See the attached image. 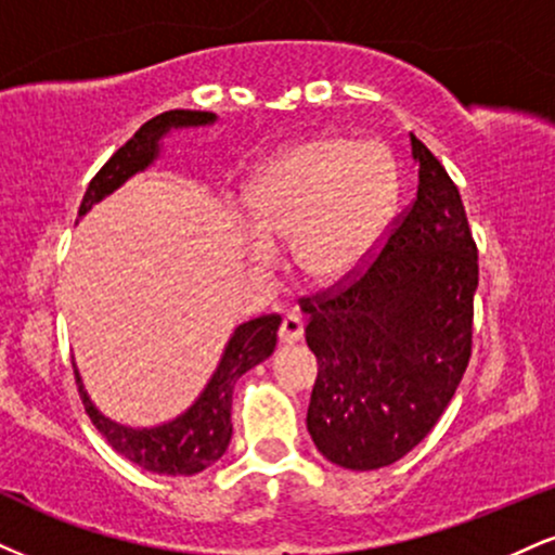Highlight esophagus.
<instances>
[{"label": "esophagus", "mask_w": 555, "mask_h": 555, "mask_svg": "<svg viewBox=\"0 0 555 555\" xmlns=\"http://www.w3.org/2000/svg\"><path fill=\"white\" fill-rule=\"evenodd\" d=\"M302 333H305V323H302V318H297V315H286L284 320H282V328H279V338H282V344H297L299 338H302Z\"/></svg>", "instance_id": "obj_1"}]
</instances>
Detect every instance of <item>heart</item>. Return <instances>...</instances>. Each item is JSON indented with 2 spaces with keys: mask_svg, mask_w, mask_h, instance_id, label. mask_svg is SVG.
Instances as JSON below:
<instances>
[{
  "mask_svg": "<svg viewBox=\"0 0 555 555\" xmlns=\"http://www.w3.org/2000/svg\"><path fill=\"white\" fill-rule=\"evenodd\" d=\"M400 170L385 144L351 137H312L273 155L248 191L260 237L248 258L266 266L271 245H295L305 282L333 289L351 282L375 258L396 219Z\"/></svg>",
  "mask_w": 555,
  "mask_h": 555,
  "instance_id": "heart-1",
  "label": "heart"
}]
</instances>
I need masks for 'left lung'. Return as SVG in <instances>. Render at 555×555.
Returning <instances> with one entry per match:
<instances>
[{
	"label": "left lung",
	"instance_id": "1",
	"mask_svg": "<svg viewBox=\"0 0 555 555\" xmlns=\"http://www.w3.org/2000/svg\"><path fill=\"white\" fill-rule=\"evenodd\" d=\"M416 202L383 253L338 295L307 299L318 357L307 431L346 470H377L439 422L470 359L478 250L465 206L437 157L411 133Z\"/></svg>",
	"mask_w": 555,
	"mask_h": 555
}]
</instances>
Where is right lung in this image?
Listing matches in <instances>:
<instances>
[{
  "label": "right lung",
  "instance_id": "right-lung-1",
  "mask_svg": "<svg viewBox=\"0 0 555 555\" xmlns=\"http://www.w3.org/2000/svg\"><path fill=\"white\" fill-rule=\"evenodd\" d=\"M214 121H217V113L209 111H168L146 121L87 185L79 217H85L92 206L108 198L113 191L121 189L137 172L152 168L163 155V139L168 133L211 126ZM279 325H282L279 315H263L237 325L230 341L224 344L217 370L204 385V390L198 392V398L176 418L155 426H129L105 416L92 403L75 366L85 411L90 413L95 429L108 439L113 450L137 463L139 468L157 473V476H196V473L211 468L230 447L232 390L245 372L271 357L276 349Z\"/></svg>",
  "mask_w": 555,
  "mask_h": 555
}]
</instances>
